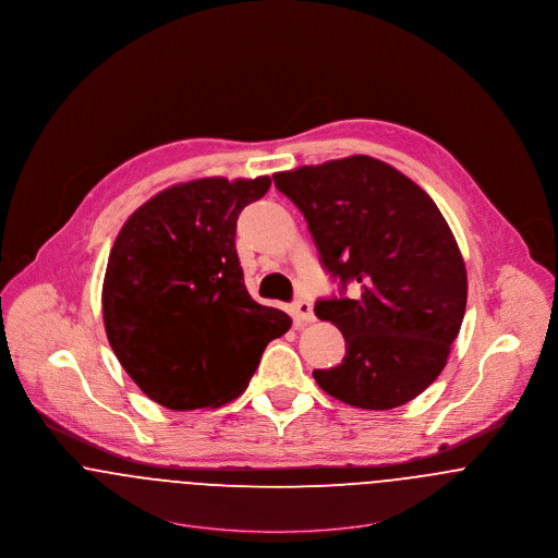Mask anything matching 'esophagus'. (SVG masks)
<instances>
[{
  "label": "esophagus",
  "mask_w": 558,
  "mask_h": 558,
  "mask_svg": "<svg viewBox=\"0 0 558 558\" xmlns=\"http://www.w3.org/2000/svg\"><path fill=\"white\" fill-rule=\"evenodd\" d=\"M293 312H295L296 318L303 320V323H314L316 316H314V307L310 303V299H296L293 303Z\"/></svg>",
  "instance_id": "34e87169"
}]
</instances>
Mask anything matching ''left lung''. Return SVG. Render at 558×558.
Wrapping results in <instances>:
<instances>
[{
	"mask_svg": "<svg viewBox=\"0 0 558 558\" xmlns=\"http://www.w3.org/2000/svg\"><path fill=\"white\" fill-rule=\"evenodd\" d=\"M303 213L320 262L361 296L316 301V316L341 330L345 356L316 368L332 398L388 411L426 390L458 337L468 276L453 231L434 199L393 166L368 156L274 174Z\"/></svg>",
	"mask_w": 558,
	"mask_h": 558,
	"instance_id": "obj_1",
	"label": "left lung"
}]
</instances>
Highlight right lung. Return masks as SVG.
Listing matches in <instances>:
<instances>
[{
    "mask_svg": "<svg viewBox=\"0 0 558 558\" xmlns=\"http://www.w3.org/2000/svg\"><path fill=\"white\" fill-rule=\"evenodd\" d=\"M271 179L172 185L118 233L102 280L109 345L132 381L172 411L221 407L246 390L263 350L291 328L248 295L235 253L242 208Z\"/></svg>",
    "mask_w": 558,
    "mask_h": 558,
    "instance_id": "add662e5",
    "label": "right lung"
}]
</instances>
